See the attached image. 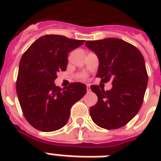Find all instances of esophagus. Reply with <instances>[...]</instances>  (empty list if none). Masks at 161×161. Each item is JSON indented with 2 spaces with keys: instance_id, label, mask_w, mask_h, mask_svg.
<instances>
[{
  "instance_id": "34e87169",
  "label": "esophagus",
  "mask_w": 161,
  "mask_h": 161,
  "mask_svg": "<svg viewBox=\"0 0 161 161\" xmlns=\"http://www.w3.org/2000/svg\"><path fill=\"white\" fill-rule=\"evenodd\" d=\"M87 91H88V92H90L91 91L90 85H89V84H87Z\"/></svg>"
}]
</instances>
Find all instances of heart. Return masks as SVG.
<instances>
[{
    "label": "heart",
    "mask_w": 161,
    "mask_h": 161,
    "mask_svg": "<svg viewBox=\"0 0 161 161\" xmlns=\"http://www.w3.org/2000/svg\"><path fill=\"white\" fill-rule=\"evenodd\" d=\"M82 77H83V78H84V77H85V74H83V75H82Z\"/></svg>",
    "instance_id": "1"
}]
</instances>
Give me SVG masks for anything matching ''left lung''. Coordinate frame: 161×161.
Here are the masks:
<instances>
[{"mask_svg":"<svg viewBox=\"0 0 161 161\" xmlns=\"http://www.w3.org/2000/svg\"><path fill=\"white\" fill-rule=\"evenodd\" d=\"M85 45L98 58L97 77L103 83L111 80L113 85L107 91L90 86L98 96L90 108L91 118L106 130L123 127L137 114L144 100L148 83L144 57L132 44L114 37L87 41Z\"/></svg>","mask_w":161,"mask_h":161,"instance_id":"obj_1","label":"left lung"}]
</instances>
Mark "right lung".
I'll return each mask as SVG.
<instances>
[{
    "label": "right lung",
    "mask_w": 161,
    "mask_h": 161,
    "mask_svg": "<svg viewBox=\"0 0 161 161\" xmlns=\"http://www.w3.org/2000/svg\"><path fill=\"white\" fill-rule=\"evenodd\" d=\"M60 35L39 37L22 55L16 79V93L26 119L36 130L55 131L68 123L71 107L85 95L84 83L56 86L57 73L65 71L68 54L82 44Z\"/></svg>",
    "instance_id": "right-lung-1"
}]
</instances>
